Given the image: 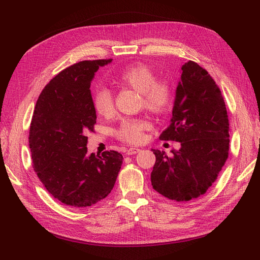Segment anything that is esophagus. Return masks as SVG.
<instances>
[{"label": "esophagus", "instance_id": "1", "mask_svg": "<svg viewBox=\"0 0 260 260\" xmlns=\"http://www.w3.org/2000/svg\"><path fill=\"white\" fill-rule=\"evenodd\" d=\"M139 151H140V148L130 147V148L127 149V152H125V154H127V155H135V154H137Z\"/></svg>", "mask_w": 260, "mask_h": 260}]
</instances>
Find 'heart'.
<instances>
[{"mask_svg": "<svg viewBox=\"0 0 260 260\" xmlns=\"http://www.w3.org/2000/svg\"><path fill=\"white\" fill-rule=\"evenodd\" d=\"M112 80L125 88L135 90L141 95V105L153 114L167 112L174 100V91L166 80H156L154 70L143 64L135 62L119 70ZM93 106L102 117H111L115 112L113 93L102 88L93 96ZM152 129V123L145 118H125L116 136L123 142L131 144L141 143L144 139V132Z\"/></svg>", "mask_w": 260, "mask_h": 260, "instance_id": "b5f03b06", "label": "heart"}]
</instances>
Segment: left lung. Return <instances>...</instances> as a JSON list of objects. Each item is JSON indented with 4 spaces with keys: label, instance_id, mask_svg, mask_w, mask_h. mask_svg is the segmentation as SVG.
I'll list each match as a JSON object with an SVG mask.
<instances>
[{
    "label": "left lung",
    "instance_id": "1",
    "mask_svg": "<svg viewBox=\"0 0 260 260\" xmlns=\"http://www.w3.org/2000/svg\"><path fill=\"white\" fill-rule=\"evenodd\" d=\"M229 119L221 91L205 69L188 60L181 67L169 127L159 139L181 143L169 157L152 149L155 191L177 202L205 194L229 154Z\"/></svg>",
    "mask_w": 260,
    "mask_h": 260
}]
</instances>
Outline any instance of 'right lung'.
I'll list each match as a JSON object with an SVG mask.
<instances>
[{
	"instance_id": "add662e5",
	"label": "right lung",
	"mask_w": 260,
	"mask_h": 260,
	"mask_svg": "<svg viewBox=\"0 0 260 260\" xmlns=\"http://www.w3.org/2000/svg\"><path fill=\"white\" fill-rule=\"evenodd\" d=\"M112 59L82 60L45 85L35 107L29 146L34 168L55 199L74 208L92 206L111 193L123 157L116 151L88 155L86 133L96 112L91 81Z\"/></svg>"
}]
</instances>
